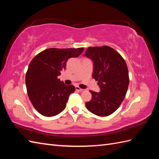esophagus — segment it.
<instances>
[{"instance_id": "1", "label": "esophagus", "mask_w": 159, "mask_h": 159, "mask_svg": "<svg viewBox=\"0 0 159 159\" xmlns=\"http://www.w3.org/2000/svg\"><path fill=\"white\" fill-rule=\"evenodd\" d=\"M75 89H76V91H78V92H83V91H84L83 89L80 88V87H79V86H76V87H75Z\"/></svg>"}]
</instances>
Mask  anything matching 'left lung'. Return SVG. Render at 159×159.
I'll use <instances>...</instances> for the list:
<instances>
[{"label":"left lung","mask_w":159,"mask_h":159,"mask_svg":"<svg viewBox=\"0 0 159 159\" xmlns=\"http://www.w3.org/2000/svg\"><path fill=\"white\" fill-rule=\"evenodd\" d=\"M84 56L92 60V77L100 89L98 93L89 91L92 98L85 103L87 109L98 116H109L119 108L127 92L129 76L126 61L107 46L89 47Z\"/></svg>","instance_id":"1"}]
</instances>
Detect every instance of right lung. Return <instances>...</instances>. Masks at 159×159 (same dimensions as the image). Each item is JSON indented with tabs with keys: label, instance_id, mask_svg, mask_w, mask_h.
<instances>
[{
	"label": "right lung",
	"instance_id": "1",
	"mask_svg": "<svg viewBox=\"0 0 159 159\" xmlns=\"http://www.w3.org/2000/svg\"><path fill=\"white\" fill-rule=\"evenodd\" d=\"M84 48H48L37 55L26 74V86L30 100L42 116L52 117L63 111L68 98L75 91L72 85H66L59 79L67 61L77 57Z\"/></svg>",
	"mask_w": 159,
	"mask_h": 159
}]
</instances>
